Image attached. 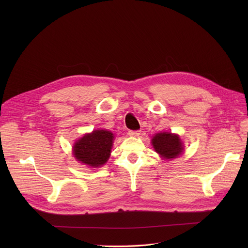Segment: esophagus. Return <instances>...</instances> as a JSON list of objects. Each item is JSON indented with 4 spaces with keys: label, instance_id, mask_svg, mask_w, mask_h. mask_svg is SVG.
Segmentation results:
<instances>
[{
    "label": "esophagus",
    "instance_id": "34e87169",
    "mask_svg": "<svg viewBox=\"0 0 248 248\" xmlns=\"http://www.w3.org/2000/svg\"><path fill=\"white\" fill-rule=\"evenodd\" d=\"M140 134V131H129L128 136L129 137H139Z\"/></svg>",
    "mask_w": 248,
    "mask_h": 248
}]
</instances>
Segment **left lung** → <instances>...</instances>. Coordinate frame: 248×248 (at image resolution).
<instances>
[{"mask_svg":"<svg viewBox=\"0 0 248 248\" xmlns=\"http://www.w3.org/2000/svg\"><path fill=\"white\" fill-rule=\"evenodd\" d=\"M155 151L165 159H174L183 152L182 141L177 135L170 133L157 134L152 139Z\"/></svg>","mask_w":248,"mask_h":248,"instance_id":"left-lung-1","label":"left lung"}]
</instances>
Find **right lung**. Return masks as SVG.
<instances>
[{"label":"right lung","instance_id":"1","mask_svg":"<svg viewBox=\"0 0 248 248\" xmlns=\"http://www.w3.org/2000/svg\"><path fill=\"white\" fill-rule=\"evenodd\" d=\"M113 139L112 133L106 129L87 134L75 142L73 147L74 157L77 161L93 168L100 167L109 158Z\"/></svg>","mask_w":248,"mask_h":248}]
</instances>
